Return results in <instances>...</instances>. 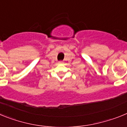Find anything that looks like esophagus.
Masks as SVG:
<instances>
[{
	"label": "esophagus",
	"mask_w": 127,
	"mask_h": 127,
	"mask_svg": "<svg viewBox=\"0 0 127 127\" xmlns=\"http://www.w3.org/2000/svg\"><path fill=\"white\" fill-rule=\"evenodd\" d=\"M58 64H64V62H62V61L58 62Z\"/></svg>",
	"instance_id": "1"
}]
</instances>
